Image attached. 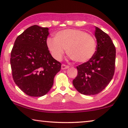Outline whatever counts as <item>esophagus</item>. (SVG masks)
Masks as SVG:
<instances>
[{
  "label": "esophagus",
  "mask_w": 128,
  "mask_h": 128,
  "mask_svg": "<svg viewBox=\"0 0 128 128\" xmlns=\"http://www.w3.org/2000/svg\"><path fill=\"white\" fill-rule=\"evenodd\" d=\"M68 68H69V66L66 65V64H62V66H61V69H62V70L66 69H68Z\"/></svg>",
  "instance_id": "1"
}]
</instances>
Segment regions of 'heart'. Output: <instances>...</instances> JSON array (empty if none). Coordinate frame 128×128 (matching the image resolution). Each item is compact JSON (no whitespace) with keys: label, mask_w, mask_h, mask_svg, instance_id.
Listing matches in <instances>:
<instances>
[{"label":"heart","mask_w":128,"mask_h":128,"mask_svg":"<svg viewBox=\"0 0 128 128\" xmlns=\"http://www.w3.org/2000/svg\"><path fill=\"white\" fill-rule=\"evenodd\" d=\"M48 49L54 58L59 60L64 50L72 60L77 63L88 62L96 51L97 42L92 35L78 29H67L55 35V39L48 38Z\"/></svg>","instance_id":"obj_1"}]
</instances>
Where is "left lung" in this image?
<instances>
[{"mask_svg":"<svg viewBox=\"0 0 128 128\" xmlns=\"http://www.w3.org/2000/svg\"><path fill=\"white\" fill-rule=\"evenodd\" d=\"M97 45L96 53L88 62L77 66L78 73L73 84L80 93L95 95L106 88L115 72L116 50L107 34L96 27Z\"/></svg>","mask_w":128,"mask_h":128,"instance_id":"8db88e82","label":"left lung"}]
</instances>
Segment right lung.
I'll return each mask as SVG.
<instances>
[{
  "label": "right lung",
  "mask_w": 128,
  "mask_h": 128,
  "mask_svg": "<svg viewBox=\"0 0 128 128\" xmlns=\"http://www.w3.org/2000/svg\"><path fill=\"white\" fill-rule=\"evenodd\" d=\"M48 28L34 25L17 36L10 64L16 84L31 97H41L52 88L61 64L52 56L46 45Z\"/></svg>",
  "instance_id": "obj_1"
}]
</instances>
